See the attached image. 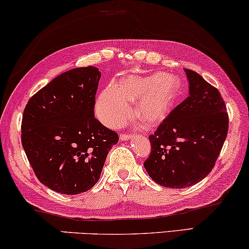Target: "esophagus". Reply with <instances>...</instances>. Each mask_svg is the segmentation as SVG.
Returning a JSON list of instances; mask_svg holds the SVG:
<instances>
[{
  "instance_id": "esophagus-1",
  "label": "esophagus",
  "mask_w": 249,
  "mask_h": 249,
  "mask_svg": "<svg viewBox=\"0 0 249 249\" xmlns=\"http://www.w3.org/2000/svg\"><path fill=\"white\" fill-rule=\"evenodd\" d=\"M131 138L130 134H120V141H129Z\"/></svg>"
}]
</instances>
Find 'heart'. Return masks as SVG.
I'll use <instances>...</instances> for the list:
<instances>
[{"instance_id": "heart-1", "label": "heart", "mask_w": 249, "mask_h": 249, "mask_svg": "<svg viewBox=\"0 0 249 249\" xmlns=\"http://www.w3.org/2000/svg\"><path fill=\"white\" fill-rule=\"evenodd\" d=\"M180 87V80L173 74H129L101 91L96 114L107 127H120L131 118L130 103L136 101V117L154 127L168 117Z\"/></svg>"}]
</instances>
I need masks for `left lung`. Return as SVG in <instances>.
I'll return each mask as SVG.
<instances>
[{"label": "left lung", "instance_id": "left-lung-1", "mask_svg": "<svg viewBox=\"0 0 249 249\" xmlns=\"http://www.w3.org/2000/svg\"><path fill=\"white\" fill-rule=\"evenodd\" d=\"M189 96L149 136L144 162L148 176L168 188H186L212 171L227 138L229 119L220 91L195 71L185 69Z\"/></svg>", "mask_w": 249, "mask_h": 249}]
</instances>
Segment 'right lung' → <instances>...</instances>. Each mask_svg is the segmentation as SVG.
Returning <instances> with one entry per match:
<instances>
[{
    "instance_id": "right-lung-1",
    "label": "right lung",
    "mask_w": 249,
    "mask_h": 249,
    "mask_svg": "<svg viewBox=\"0 0 249 249\" xmlns=\"http://www.w3.org/2000/svg\"><path fill=\"white\" fill-rule=\"evenodd\" d=\"M101 72L95 67L66 71L26 105L21 142L40 182L63 195L93 188L117 132L94 115Z\"/></svg>"
}]
</instances>
